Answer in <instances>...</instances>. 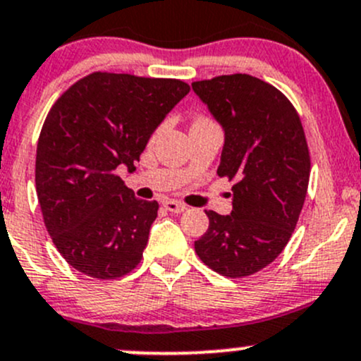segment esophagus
<instances>
[{"mask_svg":"<svg viewBox=\"0 0 361 361\" xmlns=\"http://www.w3.org/2000/svg\"><path fill=\"white\" fill-rule=\"evenodd\" d=\"M164 207L169 212H174V214H180V212H183L185 209H187V206H185L183 202H178V200H166Z\"/></svg>","mask_w":361,"mask_h":361,"instance_id":"obj_1","label":"esophagus"}]
</instances>
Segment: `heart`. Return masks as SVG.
<instances>
[{
	"instance_id": "obj_1",
	"label": "heart",
	"mask_w": 361,
	"mask_h": 361,
	"mask_svg": "<svg viewBox=\"0 0 361 361\" xmlns=\"http://www.w3.org/2000/svg\"><path fill=\"white\" fill-rule=\"evenodd\" d=\"M199 121H206V119H199Z\"/></svg>"
}]
</instances>
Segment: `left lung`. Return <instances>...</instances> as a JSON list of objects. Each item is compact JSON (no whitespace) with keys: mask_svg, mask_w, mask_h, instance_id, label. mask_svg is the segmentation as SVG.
I'll use <instances>...</instances> for the list:
<instances>
[{"mask_svg":"<svg viewBox=\"0 0 361 361\" xmlns=\"http://www.w3.org/2000/svg\"><path fill=\"white\" fill-rule=\"evenodd\" d=\"M225 131L218 174L235 181L230 214L206 211L195 242L211 270L242 279L276 259L298 225L310 181V152L299 114L275 86L249 74L192 82Z\"/></svg>","mask_w":361,"mask_h":361,"instance_id":"8db88e82","label":"left lung"}]
</instances>
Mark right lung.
Instances as JSON below:
<instances>
[{
    "label": "right lung",
    "mask_w": 361,
    "mask_h": 361,
    "mask_svg": "<svg viewBox=\"0 0 361 361\" xmlns=\"http://www.w3.org/2000/svg\"><path fill=\"white\" fill-rule=\"evenodd\" d=\"M190 91L180 79L93 72L53 104L37 140L36 192L63 259L112 280L135 270L157 218L116 174L135 171L152 133Z\"/></svg>",
    "instance_id": "obj_1"
}]
</instances>
